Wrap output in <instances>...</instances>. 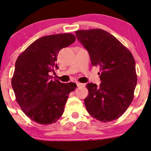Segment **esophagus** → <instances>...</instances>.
<instances>
[{"label": "esophagus", "instance_id": "esophagus-1", "mask_svg": "<svg viewBox=\"0 0 151 151\" xmlns=\"http://www.w3.org/2000/svg\"><path fill=\"white\" fill-rule=\"evenodd\" d=\"M77 84V86L78 87H85V84H83V83H76Z\"/></svg>", "mask_w": 151, "mask_h": 151}]
</instances>
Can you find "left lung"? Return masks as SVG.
<instances>
[{"mask_svg": "<svg viewBox=\"0 0 151 151\" xmlns=\"http://www.w3.org/2000/svg\"><path fill=\"white\" fill-rule=\"evenodd\" d=\"M88 50L91 65L101 71L99 86L88 83L84 99L93 118L106 123L120 117L133 101L137 82L135 61L131 52L112 34L101 29L76 31Z\"/></svg>", "mask_w": 151, "mask_h": 151, "instance_id": "1", "label": "left lung"}]
</instances>
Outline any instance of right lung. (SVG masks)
<instances>
[{"label": "right lung", "instance_id": "obj_1", "mask_svg": "<svg viewBox=\"0 0 151 151\" xmlns=\"http://www.w3.org/2000/svg\"><path fill=\"white\" fill-rule=\"evenodd\" d=\"M75 41L76 36L70 33L43 36L18 57L12 87L18 105L32 121L48 125L62 115L69 94L77 85L53 81L49 73L58 69L60 50Z\"/></svg>", "mask_w": 151, "mask_h": 151}]
</instances>
